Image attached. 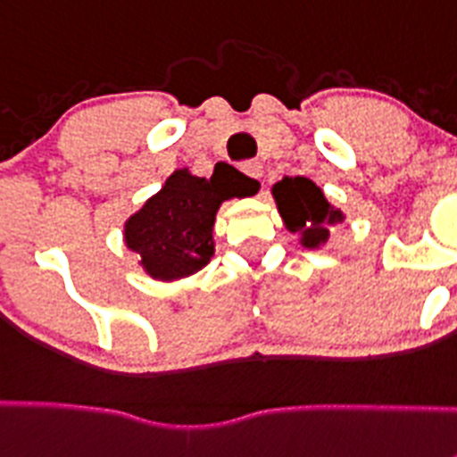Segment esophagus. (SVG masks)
Listing matches in <instances>:
<instances>
[{
  "instance_id": "esophagus-1",
  "label": "esophagus",
  "mask_w": 457,
  "mask_h": 457,
  "mask_svg": "<svg viewBox=\"0 0 457 457\" xmlns=\"http://www.w3.org/2000/svg\"><path fill=\"white\" fill-rule=\"evenodd\" d=\"M241 169H243V173L253 178V180H262V176H263V164H262V162L248 160V162H245V164L241 166Z\"/></svg>"
}]
</instances>
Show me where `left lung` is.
<instances>
[{
  "mask_svg": "<svg viewBox=\"0 0 457 457\" xmlns=\"http://www.w3.org/2000/svg\"><path fill=\"white\" fill-rule=\"evenodd\" d=\"M279 214L291 232L302 237L304 248H320L329 238V229L343 220L338 209L327 203L322 189L309 178H284L272 189Z\"/></svg>",
  "mask_w": 457,
  "mask_h": 457,
  "instance_id": "1",
  "label": "left lung"
}]
</instances>
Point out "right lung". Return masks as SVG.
<instances>
[{
    "label": "right lung",
    "instance_id": "right-lung-1",
    "mask_svg": "<svg viewBox=\"0 0 457 457\" xmlns=\"http://www.w3.org/2000/svg\"><path fill=\"white\" fill-rule=\"evenodd\" d=\"M243 191H254L250 178L238 176ZM241 189H229L223 178H195L176 170L160 194L153 195L126 223V243L142 257L155 279H180L207 266L214 254V220L219 204Z\"/></svg>",
    "mask_w": 457,
    "mask_h": 457
}]
</instances>
